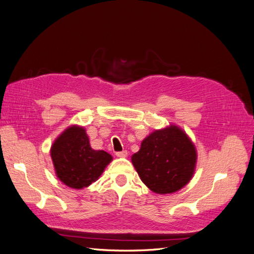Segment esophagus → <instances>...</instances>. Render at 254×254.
<instances>
[{"label":"esophagus","instance_id":"obj_1","mask_svg":"<svg viewBox=\"0 0 254 254\" xmlns=\"http://www.w3.org/2000/svg\"><path fill=\"white\" fill-rule=\"evenodd\" d=\"M116 155L118 158H127V150H123V151L116 152Z\"/></svg>","mask_w":254,"mask_h":254}]
</instances>
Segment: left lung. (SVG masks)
<instances>
[{
	"mask_svg": "<svg viewBox=\"0 0 254 254\" xmlns=\"http://www.w3.org/2000/svg\"><path fill=\"white\" fill-rule=\"evenodd\" d=\"M197 161L196 148L176 125L155 129L141 141L132 163L149 189L158 194L177 192L190 183Z\"/></svg>",
	"mask_w": 254,
	"mask_h": 254,
	"instance_id": "left-lung-1",
	"label": "left lung"
}]
</instances>
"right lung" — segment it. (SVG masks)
<instances>
[{
	"instance_id": "obj_1",
	"label": "right lung",
	"mask_w": 254,
	"mask_h": 254,
	"mask_svg": "<svg viewBox=\"0 0 254 254\" xmlns=\"http://www.w3.org/2000/svg\"><path fill=\"white\" fill-rule=\"evenodd\" d=\"M56 176L71 189L80 190L101 177L113 157L91 148L86 128L70 126L58 136L50 148Z\"/></svg>"
}]
</instances>
